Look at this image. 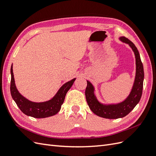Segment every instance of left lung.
<instances>
[{"mask_svg": "<svg viewBox=\"0 0 156 156\" xmlns=\"http://www.w3.org/2000/svg\"><path fill=\"white\" fill-rule=\"evenodd\" d=\"M119 40L129 45L133 51L135 57V77L133 87L128 96L120 103L104 104L98 101L94 93L95 88L88 81H87V87L85 90L87 101L91 111L97 116L108 119H120L128 115L139 103L143 93L144 75L140 54L133 42L123 36L120 37Z\"/></svg>", "mask_w": 156, "mask_h": 156, "instance_id": "1", "label": "left lung"}]
</instances>
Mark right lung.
<instances>
[{
	"label": "right lung",
	"instance_id": "1",
	"mask_svg": "<svg viewBox=\"0 0 156 156\" xmlns=\"http://www.w3.org/2000/svg\"><path fill=\"white\" fill-rule=\"evenodd\" d=\"M11 84L10 92L13 100L15 101L18 107L25 115L36 118L44 119L55 115L60 111L63 104L66 93L73 85L76 78L66 83L60 88L55 96L51 100L44 102H33L27 100L19 92L15 84L13 73V66H11Z\"/></svg>",
	"mask_w": 156,
	"mask_h": 156
}]
</instances>
